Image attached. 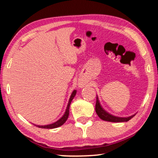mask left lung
<instances>
[{"instance_id":"left-lung-1","label":"left lung","mask_w":158,"mask_h":158,"mask_svg":"<svg viewBox=\"0 0 158 158\" xmlns=\"http://www.w3.org/2000/svg\"><path fill=\"white\" fill-rule=\"evenodd\" d=\"M96 104H95V111L97 113L98 116L102 120H104V121H109V122H116V123H119V122H127L134 117L135 115H133V116H131L127 118H120V117H116L112 115L108 114L107 112H106L104 109L102 108V106L100 105V102H99L98 97L96 98Z\"/></svg>"}]
</instances>
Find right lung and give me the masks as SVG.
Segmentation results:
<instances>
[{"label": "right lung", "instance_id": "obj_1", "mask_svg": "<svg viewBox=\"0 0 158 158\" xmlns=\"http://www.w3.org/2000/svg\"><path fill=\"white\" fill-rule=\"evenodd\" d=\"M76 93H77L76 90H74V91L73 92V93H72V95L70 96V98H69V100L68 106H67L65 113V114L63 115V117L61 118H60L59 120H58V121L55 122L54 123H52V124H50V125H35L36 127H40V128H44V129H53V128H56V127H60L62 125H63L66 122L67 120H68V118L69 116V105H70L72 100H73L74 97V96H75Z\"/></svg>", "mask_w": 158, "mask_h": 158}]
</instances>
